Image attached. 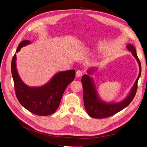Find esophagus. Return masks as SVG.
I'll return each instance as SVG.
<instances>
[{
	"label": "esophagus",
	"mask_w": 147,
	"mask_h": 147,
	"mask_svg": "<svg viewBox=\"0 0 147 147\" xmlns=\"http://www.w3.org/2000/svg\"><path fill=\"white\" fill-rule=\"evenodd\" d=\"M82 74H83V72H82V71H81V70H78L76 71V76L77 77H81L82 75Z\"/></svg>",
	"instance_id": "1"
}]
</instances>
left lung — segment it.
I'll list each match as a JSON object with an SVG mask.
<instances>
[{
  "label": "left lung",
  "mask_w": 147,
  "mask_h": 147,
  "mask_svg": "<svg viewBox=\"0 0 147 147\" xmlns=\"http://www.w3.org/2000/svg\"><path fill=\"white\" fill-rule=\"evenodd\" d=\"M126 47L137 61L139 67V74L129 92L123 100L116 102H107L100 98L94 79L91 77V75L96 71V67L88 69L87 74L83 75L82 83L83 88L84 105L90 117L94 118H104L112 116L126 108L134 99L137 91V83L141 75V64L137 57L135 47L131 43L127 44Z\"/></svg>",
  "instance_id": "8db88e82"
}]
</instances>
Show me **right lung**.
I'll return each instance as SVG.
<instances>
[{"label": "right lung", "instance_id": "1", "mask_svg": "<svg viewBox=\"0 0 147 147\" xmlns=\"http://www.w3.org/2000/svg\"><path fill=\"white\" fill-rule=\"evenodd\" d=\"M31 43L23 40L17 48L18 53L21 48ZM16 53L11 61V70L18 100L29 112L40 116H47L56 112L65 88L75 77V70L61 71L55 74L46 84L40 86H29L20 78L16 67Z\"/></svg>", "mask_w": 147, "mask_h": 147}]
</instances>
